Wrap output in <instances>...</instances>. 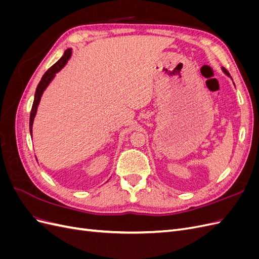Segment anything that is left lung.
<instances>
[{
  "label": "left lung",
  "instance_id": "left-lung-1",
  "mask_svg": "<svg viewBox=\"0 0 259 259\" xmlns=\"http://www.w3.org/2000/svg\"><path fill=\"white\" fill-rule=\"evenodd\" d=\"M222 69H223V72H224V73H225V74H226L227 76H229V77H231V76H230V74H229V72H228V71H227V70H226V69H224V68H222ZM233 84H234V83H233Z\"/></svg>",
  "mask_w": 259,
  "mask_h": 259
}]
</instances>
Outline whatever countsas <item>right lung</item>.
<instances>
[{
  "mask_svg": "<svg viewBox=\"0 0 259 259\" xmlns=\"http://www.w3.org/2000/svg\"><path fill=\"white\" fill-rule=\"evenodd\" d=\"M71 55H72V49H68L66 50L65 54L62 55V57L55 64L54 66H52L48 71L44 73V75L42 76V79L38 83L35 94H34V100H33V105H32V109H31V113H30V134L32 135V126H33V121H34V117L36 115V111H37V107L40 105V101H41V97L43 95L44 91L48 89V86L50 85V83L54 80V77L56 76V73L59 72L60 70L64 68L68 60L71 58Z\"/></svg>",
  "mask_w": 259,
  "mask_h": 259,
  "instance_id": "1",
  "label": "right lung"
}]
</instances>
